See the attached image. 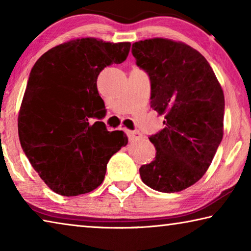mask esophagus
I'll return each mask as SVG.
<instances>
[{
	"label": "esophagus",
	"mask_w": 251,
	"mask_h": 251,
	"mask_svg": "<svg viewBox=\"0 0 251 251\" xmlns=\"http://www.w3.org/2000/svg\"><path fill=\"white\" fill-rule=\"evenodd\" d=\"M126 135L128 136V138L131 139V141H134V139H137L141 137V133L137 130H126Z\"/></svg>",
	"instance_id": "34e87169"
}]
</instances>
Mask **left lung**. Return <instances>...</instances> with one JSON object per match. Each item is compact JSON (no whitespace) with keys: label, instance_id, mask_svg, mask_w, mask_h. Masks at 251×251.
I'll return each instance as SVG.
<instances>
[{"label":"left lung","instance_id":"1","mask_svg":"<svg viewBox=\"0 0 251 251\" xmlns=\"http://www.w3.org/2000/svg\"><path fill=\"white\" fill-rule=\"evenodd\" d=\"M131 54L150 76L151 108L166 120L165 128L150 137L156 156L139 175L158 192H180L203 176L222 143V86L207 59L179 42H136Z\"/></svg>","mask_w":251,"mask_h":251}]
</instances>
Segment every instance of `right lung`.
<instances>
[{
	"label": "right lung",
	"instance_id": "obj_1",
	"mask_svg": "<svg viewBox=\"0 0 251 251\" xmlns=\"http://www.w3.org/2000/svg\"><path fill=\"white\" fill-rule=\"evenodd\" d=\"M130 43L92 37L53 48L29 73L19 115L25 155L53 192L62 196L90 193L104 180L106 166L127 144L122 130L108 131L97 76L121 64Z\"/></svg>",
	"mask_w": 251,
	"mask_h": 251
}]
</instances>
